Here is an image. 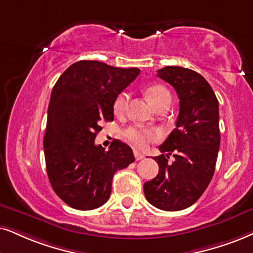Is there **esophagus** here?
Returning a JSON list of instances; mask_svg holds the SVG:
<instances>
[{"mask_svg":"<svg viewBox=\"0 0 253 253\" xmlns=\"http://www.w3.org/2000/svg\"><path fill=\"white\" fill-rule=\"evenodd\" d=\"M134 156H135V159L139 161V160H142L143 158H145V155L142 154V153H140L139 150H134Z\"/></svg>","mask_w":253,"mask_h":253,"instance_id":"obj_1","label":"esophagus"}]
</instances>
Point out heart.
Masks as SVG:
<instances>
[{
	"label": "heart",
	"mask_w": 253,
	"mask_h": 253,
	"mask_svg": "<svg viewBox=\"0 0 253 253\" xmlns=\"http://www.w3.org/2000/svg\"><path fill=\"white\" fill-rule=\"evenodd\" d=\"M146 95L155 107H158L165 101L170 100V94H169L168 89L162 85H152L147 87ZM127 106H128V94L126 92H121L118 94L112 104V108L117 116H123L127 110ZM159 135L160 134L156 129L146 128V127H130L125 132V137L136 148H145L150 142L158 140Z\"/></svg>",
	"instance_id": "obj_1"
}]
</instances>
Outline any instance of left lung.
I'll return each instance as SVG.
<instances>
[{
    "label": "left lung",
    "mask_w": 253,
    "mask_h": 253,
    "mask_svg": "<svg viewBox=\"0 0 253 253\" xmlns=\"http://www.w3.org/2000/svg\"><path fill=\"white\" fill-rule=\"evenodd\" d=\"M158 77L175 88L180 99L176 128L159 147V174L143 184L147 201L166 211L193 206L213 176L218 155V100L200 73L181 66L158 70ZM175 158L172 164L169 155Z\"/></svg>",
    "instance_id": "obj_1"
}]
</instances>
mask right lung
Segmentation results:
<instances>
[{
    "mask_svg": "<svg viewBox=\"0 0 253 253\" xmlns=\"http://www.w3.org/2000/svg\"><path fill=\"white\" fill-rule=\"evenodd\" d=\"M139 73L136 68L81 60L53 86L43 141L46 171L52 189L73 209L92 210L106 203L113 175L135 160L126 143L114 140L105 150L94 139L101 120H113L114 98Z\"/></svg>",
    "mask_w": 253,
    "mask_h": 253,
    "instance_id": "add662e5",
    "label": "right lung"
}]
</instances>
